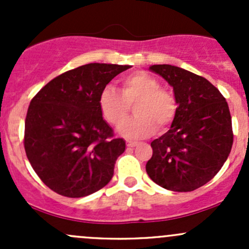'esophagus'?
I'll return each mask as SVG.
<instances>
[{"label":"esophagus","mask_w":249,"mask_h":249,"mask_svg":"<svg viewBox=\"0 0 249 249\" xmlns=\"http://www.w3.org/2000/svg\"><path fill=\"white\" fill-rule=\"evenodd\" d=\"M137 144H139V143L134 142V141H126L127 147H135V145H137Z\"/></svg>","instance_id":"34e87169"}]
</instances>
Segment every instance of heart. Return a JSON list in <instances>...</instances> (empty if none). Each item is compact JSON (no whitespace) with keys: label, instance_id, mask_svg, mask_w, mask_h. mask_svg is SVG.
<instances>
[{"label":"heart","instance_id":"1","mask_svg":"<svg viewBox=\"0 0 249 249\" xmlns=\"http://www.w3.org/2000/svg\"><path fill=\"white\" fill-rule=\"evenodd\" d=\"M135 105L136 117L124 123L119 132L130 139H142L169 126L177 113V102L171 91L160 88L157 77L135 72L122 79V94L115 88L106 87L99 97V107L105 119L120 125L127 118L130 106Z\"/></svg>","mask_w":249,"mask_h":249}]
</instances>
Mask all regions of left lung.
<instances>
[{
  "label": "left lung",
  "instance_id": "obj_1",
  "mask_svg": "<svg viewBox=\"0 0 249 249\" xmlns=\"http://www.w3.org/2000/svg\"><path fill=\"white\" fill-rule=\"evenodd\" d=\"M149 70L173 88L177 113L166 134L150 145L145 171L153 182L172 192H193L210 182L232 147L229 106L206 78L172 65Z\"/></svg>",
  "mask_w": 249,
  "mask_h": 249
}]
</instances>
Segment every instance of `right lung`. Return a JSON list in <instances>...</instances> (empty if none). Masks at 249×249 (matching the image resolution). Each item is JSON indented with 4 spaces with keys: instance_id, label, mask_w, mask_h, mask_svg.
<instances>
[{
    "instance_id": "obj_1",
    "label": "right lung",
    "mask_w": 249,
    "mask_h": 249,
    "mask_svg": "<svg viewBox=\"0 0 249 249\" xmlns=\"http://www.w3.org/2000/svg\"><path fill=\"white\" fill-rule=\"evenodd\" d=\"M129 65L87 64L60 74L30 102L25 119L27 159L60 195L83 197L109 183L125 141L113 139L99 97Z\"/></svg>"
}]
</instances>
